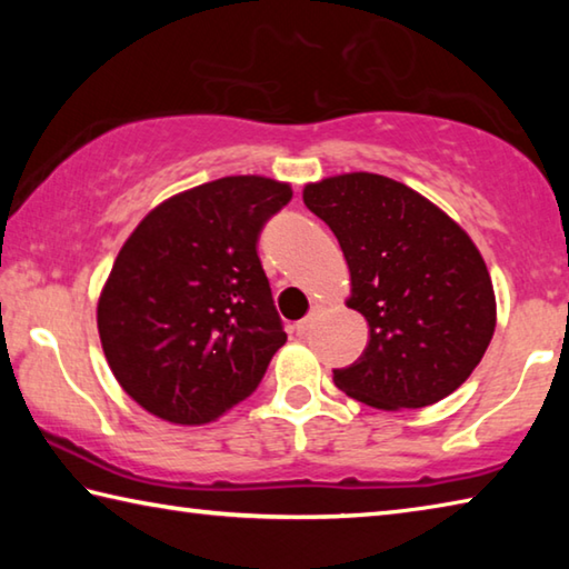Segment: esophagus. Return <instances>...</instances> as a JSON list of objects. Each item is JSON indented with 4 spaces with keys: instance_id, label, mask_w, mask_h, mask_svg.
Segmentation results:
<instances>
[{
    "instance_id": "obj_1",
    "label": "esophagus",
    "mask_w": 569,
    "mask_h": 569,
    "mask_svg": "<svg viewBox=\"0 0 569 569\" xmlns=\"http://www.w3.org/2000/svg\"><path fill=\"white\" fill-rule=\"evenodd\" d=\"M316 316H319V306H313V308H311V313H308L306 319H301V321L296 323V333H298V336H303V333L311 331V329H313V323H316Z\"/></svg>"
}]
</instances>
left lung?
Returning <instances> with one entry per match:
<instances>
[{"label":"left lung","mask_w":569,"mask_h":569,"mask_svg":"<svg viewBox=\"0 0 569 569\" xmlns=\"http://www.w3.org/2000/svg\"><path fill=\"white\" fill-rule=\"evenodd\" d=\"M303 203L333 230L351 276L346 306L369 343L333 381L366 407L421 409L457 391L497 326L485 258L445 210L377 172L308 182Z\"/></svg>","instance_id":"left-lung-1"}]
</instances>
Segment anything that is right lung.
<instances>
[{
    "label": "right lung",
    "instance_id": "obj_1",
    "mask_svg": "<svg viewBox=\"0 0 569 569\" xmlns=\"http://www.w3.org/2000/svg\"><path fill=\"white\" fill-rule=\"evenodd\" d=\"M293 190L228 176L162 200L124 240L98 301L104 359L162 421L210 423L261 383L286 331L258 236Z\"/></svg>",
    "mask_w": 569,
    "mask_h": 569
}]
</instances>
